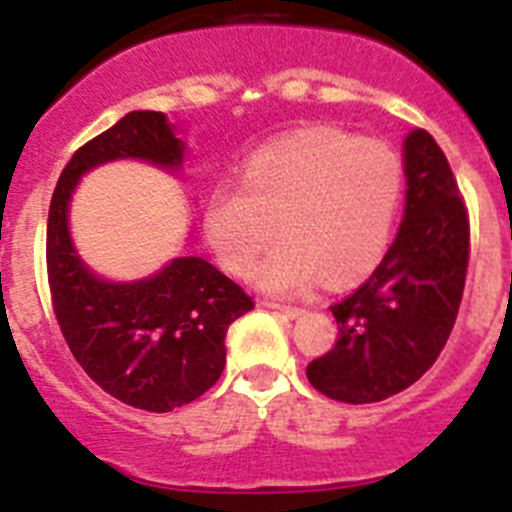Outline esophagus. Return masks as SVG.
I'll return each mask as SVG.
<instances>
[{
    "label": "esophagus",
    "mask_w": 512,
    "mask_h": 512,
    "mask_svg": "<svg viewBox=\"0 0 512 512\" xmlns=\"http://www.w3.org/2000/svg\"><path fill=\"white\" fill-rule=\"evenodd\" d=\"M266 307H271V310L282 312L284 318H300V315H305V307H295V305H277V302H266Z\"/></svg>",
    "instance_id": "obj_1"
}]
</instances>
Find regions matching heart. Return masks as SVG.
Wrapping results in <instances>:
<instances>
[{
  "instance_id": "obj_1",
  "label": "heart",
  "mask_w": 512,
  "mask_h": 512,
  "mask_svg": "<svg viewBox=\"0 0 512 512\" xmlns=\"http://www.w3.org/2000/svg\"><path fill=\"white\" fill-rule=\"evenodd\" d=\"M402 161L382 140L341 130H305L259 148L243 184L210 189L202 230L220 264L248 274L271 295H302L325 277L351 282L382 259L402 197Z\"/></svg>"
}]
</instances>
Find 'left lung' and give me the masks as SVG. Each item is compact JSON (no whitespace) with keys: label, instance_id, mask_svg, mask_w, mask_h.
<instances>
[{"label":"left lung","instance_id":"1","mask_svg":"<svg viewBox=\"0 0 512 512\" xmlns=\"http://www.w3.org/2000/svg\"><path fill=\"white\" fill-rule=\"evenodd\" d=\"M405 215L374 274L338 305V341L307 379L338 402H379L418 382L446 346L469 264V220L451 166L425 130L402 143Z\"/></svg>","mask_w":512,"mask_h":512}]
</instances>
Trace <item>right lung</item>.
I'll list each match as a JSON object with an SVG mask.
<instances>
[{"label":"right lung","instance_id":"right-lung-1","mask_svg":"<svg viewBox=\"0 0 512 512\" xmlns=\"http://www.w3.org/2000/svg\"><path fill=\"white\" fill-rule=\"evenodd\" d=\"M187 143L164 112L135 110L71 156L48 210V284L61 333L107 395L169 413L205 395L225 369V333L253 300L202 256H176L135 282L89 269L71 241L69 210L84 174L110 161L179 171Z\"/></svg>","mask_w":512,"mask_h":512}]
</instances>
